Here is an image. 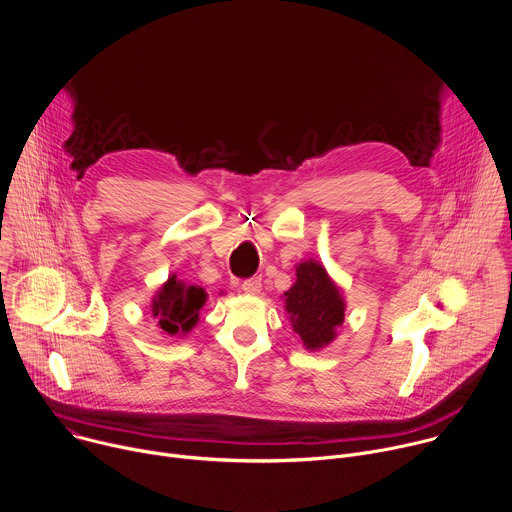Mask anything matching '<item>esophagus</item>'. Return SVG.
I'll return each mask as SVG.
<instances>
[{
	"instance_id": "esophagus-1",
	"label": "esophagus",
	"mask_w": 512,
	"mask_h": 512,
	"mask_svg": "<svg viewBox=\"0 0 512 512\" xmlns=\"http://www.w3.org/2000/svg\"><path fill=\"white\" fill-rule=\"evenodd\" d=\"M246 294H258L260 290H262V280L258 278V276H254V278H248V280H244L242 282V286H240Z\"/></svg>"
}]
</instances>
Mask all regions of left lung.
<instances>
[{"label":"left lung","mask_w":512,"mask_h":512,"mask_svg":"<svg viewBox=\"0 0 512 512\" xmlns=\"http://www.w3.org/2000/svg\"><path fill=\"white\" fill-rule=\"evenodd\" d=\"M284 296L290 323L306 349H321L335 339L345 319V302L319 262H300L296 282Z\"/></svg>","instance_id":"left-lung-1"}]
</instances>
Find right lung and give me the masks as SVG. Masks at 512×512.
<instances>
[{
	"instance_id": "add662e5",
	"label": "right lung",
	"mask_w": 512,
	"mask_h": 512,
	"mask_svg": "<svg viewBox=\"0 0 512 512\" xmlns=\"http://www.w3.org/2000/svg\"><path fill=\"white\" fill-rule=\"evenodd\" d=\"M206 290L197 284H185L171 276L153 300V317L167 335L189 333L199 321V309L206 304Z\"/></svg>"
}]
</instances>
